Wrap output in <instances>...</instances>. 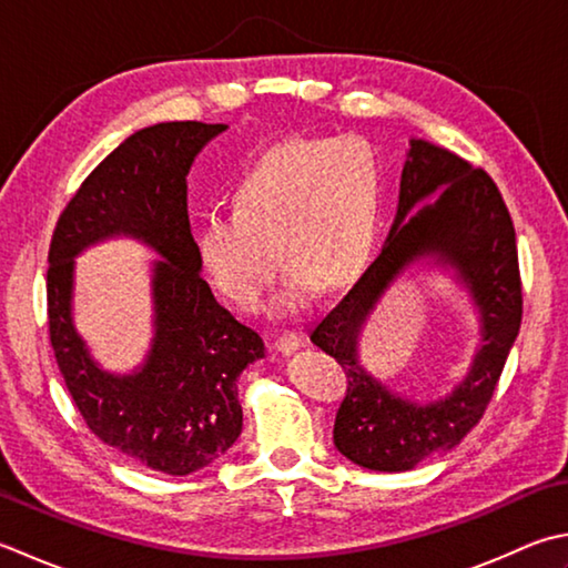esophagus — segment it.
Here are the masks:
<instances>
[{"instance_id": "esophagus-1", "label": "esophagus", "mask_w": 568, "mask_h": 568, "mask_svg": "<svg viewBox=\"0 0 568 568\" xmlns=\"http://www.w3.org/2000/svg\"><path fill=\"white\" fill-rule=\"evenodd\" d=\"M300 339L295 332H281V335L275 337V342H273V347H275V352H281V354H293L297 347H300Z\"/></svg>"}]
</instances>
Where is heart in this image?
I'll list each match as a JSON object with an SVG mask.
<instances>
[{
  "mask_svg": "<svg viewBox=\"0 0 568 568\" xmlns=\"http://www.w3.org/2000/svg\"><path fill=\"white\" fill-rule=\"evenodd\" d=\"M229 211H211L196 231L209 281L239 307L255 310L277 268L283 303L297 305L317 283L337 287L359 271L379 211V164L357 138L277 142L241 176Z\"/></svg>",
  "mask_w": 568,
  "mask_h": 568,
  "instance_id": "1",
  "label": "heart"
}]
</instances>
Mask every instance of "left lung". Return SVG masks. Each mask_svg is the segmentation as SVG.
I'll return each instance as SVG.
<instances>
[{
    "label": "left lung",
    "mask_w": 568,
    "mask_h": 568,
    "mask_svg": "<svg viewBox=\"0 0 568 568\" xmlns=\"http://www.w3.org/2000/svg\"><path fill=\"white\" fill-rule=\"evenodd\" d=\"M438 191L436 203L413 213ZM420 260L456 271L478 310L484 339L464 382L428 405L394 395L358 359L365 317L387 285ZM519 325L515 226L497 184L458 154L426 140H410L398 211L382 253L310 332L313 344L335 357L347 374V394L332 430L337 450L362 468L404 473L458 446L490 404Z\"/></svg>",
    "instance_id": "left-lung-1"
}]
</instances>
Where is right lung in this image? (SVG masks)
Masks as SVG:
<instances>
[{
  "mask_svg": "<svg viewBox=\"0 0 568 568\" xmlns=\"http://www.w3.org/2000/svg\"><path fill=\"white\" fill-rule=\"evenodd\" d=\"M226 125L160 122L138 130L85 176L49 248L51 347L85 426L128 460L189 475L241 436L239 376L265 354L258 332L216 303L186 214V174ZM130 235L161 253L153 264L149 359L132 375L100 371L72 325L74 255Z\"/></svg>",
  "mask_w": 568,
  "mask_h": 568,
  "instance_id": "obj_1",
  "label": "right lung"
}]
</instances>
